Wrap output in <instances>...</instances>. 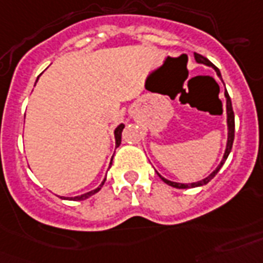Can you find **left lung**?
<instances>
[{"label":"left lung","mask_w":263,"mask_h":263,"mask_svg":"<svg viewBox=\"0 0 263 263\" xmlns=\"http://www.w3.org/2000/svg\"><path fill=\"white\" fill-rule=\"evenodd\" d=\"M195 60H196L197 63H200V64H205V66L211 67V68H214V71L217 72V75H218V78L222 81V77H221V72H219V70L217 68V67L213 64V63L210 62L209 59H205L204 56H201V54L199 53H195ZM223 82V81H222ZM225 85V83H223ZM225 99H227V123H228V141H227V148H225V152H223V156H222V160H221V163L217 166V168H215L214 172L211 173L209 177H205V178H203L201 181H197V182H192V184H181V182H173V181L170 180H166L164 177H162L158 173V176L162 178V180L166 182L167 185H170V186H173V188H178V189H186V188H196V186H201V185H205L209 184L210 181L213 180L215 176H217V173L219 172V168L222 167L223 163H225V160L228 159V156H229V154H231L232 151V145H233V140H235V114H233V108H232V101H231V97H229V95H228L227 89H225Z\"/></svg>","instance_id":"left-lung-1"}]
</instances>
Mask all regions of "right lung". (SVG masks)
Masks as SVG:
<instances>
[{"label":"right lung","mask_w":263,"mask_h":263,"mask_svg":"<svg viewBox=\"0 0 263 263\" xmlns=\"http://www.w3.org/2000/svg\"><path fill=\"white\" fill-rule=\"evenodd\" d=\"M123 127H125V125L123 123H121V125L118 126L117 129H115V132H114V134H115V145L119 146L121 145V141H122V132H123ZM111 164V163H109ZM104 182H105V178H104V181L100 184L99 188H96L93 189V191H90V192H86V193H83V195H79V196H74V197H64V196H60L62 199H70V200H75V201H78V200H85V199H87V197H90L91 195H95V193H97L101 189V186L104 185Z\"/></svg>","instance_id":"right-lung-1"}]
</instances>
